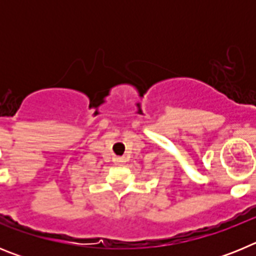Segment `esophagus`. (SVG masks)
Returning a JSON list of instances; mask_svg holds the SVG:
<instances>
[{
  "mask_svg": "<svg viewBox=\"0 0 256 256\" xmlns=\"http://www.w3.org/2000/svg\"><path fill=\"white\" fill-rule=\"evenodd\" d=\"M115 162H116L118 164H123V162H126V158H124V156H119V158L115 159Z\"/></svg>",
  "mask_w": 256,
  "mask_h": 256,
  "instance_id": "esophagus-1",
  "label": "esophagus"
}]
</instances>
